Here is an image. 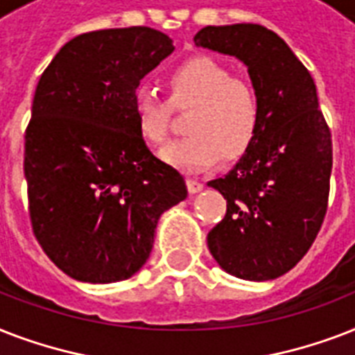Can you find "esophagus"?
I'll return each instance as SVG.
<instances>
[{
	"instance_id": "1",
	"label": "esophagus",
	"mask_w": 355,
	"mask_h": 355,
	"mask_svg": "<svg viewBox=\"0 0 355 355\" xmlns=\"http://www.w3.org/2000/svg\"><path fill=\"white\" fill-rule=\"evenodd\" d=\"M202 182H199V180H195V178H188V189L189 193H199V191H202Z\"/></svg>"
}]
</instances>
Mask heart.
Masks as SVG:
<instances>
[{"label":"heart","mask_w":355,"mask_h":355,"mask_svg":"<svg viewBox=\"0 0 355 355\" xmlns=\"http://www.w3.org/2000/svg\"><path fill=\"white\" fill-rule=\"evenodd\" d=\"M169 101L138 88L132 108L141 138L162 144L169 134L171 107L188 110V136L162 149V160L182 171H206L219 156L236 160L256 139L261 123V101L256 88L236 79L228 66L211 57H191L167 75Z\"/></svg>","instance_id":"b5f03b06"}]
</instances>
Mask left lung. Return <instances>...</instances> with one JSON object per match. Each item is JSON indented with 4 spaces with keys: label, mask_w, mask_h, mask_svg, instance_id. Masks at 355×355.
Masks as SVG:
<instances>
[{
    "label": "left lung",
    "mask_w": 355,
    "mask_h": 355,
    "mask_svg": "<svg viewBox=\"0 0 355 355\" xmlns=\"http://www.w3.org/2000/svg\"><path fill=\"white\" fill-rule=\"evenodd\" d=\"M193 40L241 60L261 101L252 145L225 177L208 182L227 199L208 248L228 275L275 280L308 252L328 208L331 134L317 88L291 47L263 25H208Z\"/></svg>",
    "instance_id": "8db88e82"
}]
</instances>
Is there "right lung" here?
<instances>
[{
  "label": "right lung",
  "mask_w": 355,
  "mask_h": 355,
  "mask_svg": "<svg viewBox=\"0 0 355 355\" xmlns=\"http://www.w3.org/2000/svg\"><path fill=\"white\" fill-rule=\"evenodd\" d=\"M173 51L150 27L92 31L38 80L25 130L29 216L44 252L75 280L138 272L160 216L188 197L182 175L145 145L132 108L139 80Z\"/></svg>",
  "instance_id": "1"
}]
</instances>
